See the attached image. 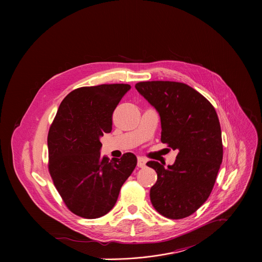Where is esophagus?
I'll return each instance as SVG.
<instances>
[{
	"label": "esophagus",
	"mask_w": 262,
	"mask_h": 262,
	"mask_svg": "<svg viewBox=\"0 0 262 262\" xmlns=\"http://www.w3.org/2000/svg\"><path fill=\"white\" fill-rule=\"evenodd\" d=\"M145 165H146V159H144L143 157H138L137 158V166L140 168H143V167H145Z\"/></svg>",
	"instance_id": "esophagus-1"
}]
</instances>
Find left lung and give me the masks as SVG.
Listing matches in <instances>:
<instances>
[{
    "label": "left lung",
    "instance_id": "1",
    "mask_svg": "<svg viewBox=\"0 0 262 262\" xmlns=\"http://www.w3.org/2000/svg\"><path fill=\"white\" fill-rule=\"evenodd\" d=\"M135 88L159 113L161 142L179 150L176 162L167 167L147 162L157 173L151 204L168 219L186 218L209 198L222 163L218 115L203 95L183 82L140 81Z\"/></svg>",
    "mask_w": 262,
    "mask_h": 262
}]
</instances>
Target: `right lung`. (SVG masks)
<instances>
[{"label": "right lung", "mask_w": 262, "mask_h": 262, "mask_svg": "<svg viewBox=\"0 0 262 262\" xmlns=\"http://www.w3.org/2000/svg\"><path fill=\"white\" fill-rule=\"evenodd\" d=\"M130 88L112 83L75 89L49 128V173L68 209L79 217L96 219L109 213L137 164L131 152L112 160L100 153V138L111 132L113 112Z\"/></svg>", "instance_id": "obj_1"}]
</instances>
